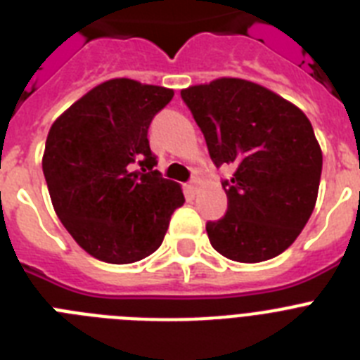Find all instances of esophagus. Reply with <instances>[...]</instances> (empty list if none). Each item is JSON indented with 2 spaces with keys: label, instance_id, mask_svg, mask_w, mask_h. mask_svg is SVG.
<instances>
[{
  "label": "esophagus",
  "instance_id": "obj_1",
  "mask_svg": "<svg viewBox=\"0 0 360 360\" xmlns=\"http://www.w3.org/2000/svg\"><path fill=\"white\" fill-rule=\"evenodd\" d=\"M196 186H198V180H196V178H193V180H191V182H189V186H187V189H189L191 193L195 195V193H196Z\"/></svg>",
  "mask_w": 360,
  "mask_h": 360
}]
</instances>
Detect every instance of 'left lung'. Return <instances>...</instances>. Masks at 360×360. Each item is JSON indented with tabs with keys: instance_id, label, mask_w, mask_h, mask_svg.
Here are the masks:
<instances>
[{
	"instance_id": "obj_1",
	"label": "left lung",
	"mask_w": 360,
	"mask_h": 360,
	"mask_svg": "<svg viewBox=\"0 0 360 360\" xmlns=\"http://www.w3.org/2000/svg\"><path fill=\"white\" fill-rule=\"evenodd\" d=\"M224 180L227 212L207 221L214 250L232 262L259 263L287 250L316 207L323 153L310 120L265 86L221 77L182 90Z\"/></svg>"
}]
</instances>
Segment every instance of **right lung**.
Wrapping results in <instances>:
<instances>
[{
    "mask_svg": "<svg viewBox=\"0 0 360 360\" xmlns=\"http://www.w3.org/2000/svg\"><path fill=\"white\" fill-rule=\"evenodd\" d=\"M173 95L164 86L111 79L50 128L43 173L52 205L79 247L101 262L126 265L155 252L186 202L182 187L153 169L148 141L153 117Z\"/></svg>",
    "mask_w": 360,
    "mask_h": 360,
    "instance_id": "obj_1",
    "label": "right lung"
}]
</instances>
